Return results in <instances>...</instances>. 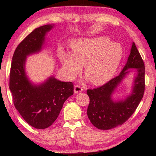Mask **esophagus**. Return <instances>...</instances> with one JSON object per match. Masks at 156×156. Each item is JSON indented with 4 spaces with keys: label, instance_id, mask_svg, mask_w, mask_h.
I'll return each instance as SVG.
<instances>
[{
    "label": "esophagus",
    "instance_id": "34e87169",
    "mask_svg": "<svg viewBox=\"0 0 156 156\" xmlns=\"http://www.w3.org/2000/svg\"><path fill=\"white\" fill-rule=\"evenodd\" d=\"M82 91H83V88H82L80 86L76 85L74 87V93L75 94H78V93H79V92H81Z\"/></svg>",
    "mask_w": 156,
    "mask_h": 156
}]
</instances>
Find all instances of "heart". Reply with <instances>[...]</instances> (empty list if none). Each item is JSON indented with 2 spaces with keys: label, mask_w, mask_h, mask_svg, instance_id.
Listing matches in <instances>:
<instances>
[{
  "label": "heart",
  "mask_w": 156,
  "mask_h": 156,
  "mask_svg": "<svg viewBox=\"0 0 156 156\" xmlns=\"http://www.w3.org/2000/svg\"><path fill=\"white\" fill-rule=\"evenodd\" d=\"M71 52L60 49L62 67L70 77L77 76L84 65V73L96 85L103 84L114 76L123 58L121 44L107 36L74 38L69 42Z\"/></svg>",
  "instance_id": "1"
}]
</instances>
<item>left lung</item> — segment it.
<instances>
[{
    "mask_svg": "<svg viewBox=\"0 0 156 156\" xmlns=\"http://www.w3.org/2000/svg\"><path fill=\"white\" fill-rule=\"evenodd\" d=\"M135 68L132 91L124 99L115 101L112 95L117 87ZM145 69L143 60L134 43H132L130 54L120 74L104 85L88 89L89 97L87 115L94 126L102 130H109L122 125L135 112L143 97L144 91Z\"/></svg>",
    "mask_w": 156,
    "mask_h": 156,
    "instance_id": "left-lung-1",
    "label": "left lung"
}]
</instances>
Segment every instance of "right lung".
I'll list each match as a JSON object with an SVG mask.
<instances>
[{"instance_id":"1","label":"right lung","mask_w":156,"mask_h":156,"mask_svg":"<svg viewBox=\"0 0 156 156\" xmlns=\"http://www.w3.org/2000/svg\"><path fill=\"white\" fill-rule=\"evenodd\" d=\"M54 25L41 26L18 44L13 55L9 89L16 109L29 125L39 129L51 126L57 119L63 104L73 94V84L49 76L41 83L30 80L25 69L27 56L44 48L46 35Z\"/></svg>"}]
</instances>
